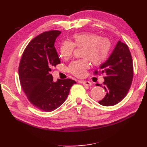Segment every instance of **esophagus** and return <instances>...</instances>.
Masks as SVG:
<instances>
[{
	"mask_svg": "<svg viewBox=\"0 0 147 147\" xmlns=\"http://www.w3.org/2000/svg\"><path fill=\"white\" fill-rule=\"evenodd\" d=\"M80 83L82 84H84V86H91V83L89 81H84V80H80L79 81Z\"/></svg>",
	"mask_w": 147,
	"mask_h": 147,
	"instance_id": "1",
	"label": "esophagus"
}]
</instances>
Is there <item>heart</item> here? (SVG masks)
<instances>
[{
	"label": "heart",
	"instance_id": "obj_1",
	"mask_svg": "<svg viewBox=\"0 0 147 147\" xmlns=\"http://www.w3.org/2000/svg\"><path fill=\"white\" fill-rule=\"evenodd\" d=\"M74 47H84L82 58L71 62L68 70L74 76L82 78L89 68V61L94 65L104 63L109 56L111 50V42L108 38L100 37L93 32H84L74 34L71 41H65L59 47V53L65 59H68L73 55Z\"/></svg>",
	"mask_w": 147,
	"mask_h": 147
}]
</instances>
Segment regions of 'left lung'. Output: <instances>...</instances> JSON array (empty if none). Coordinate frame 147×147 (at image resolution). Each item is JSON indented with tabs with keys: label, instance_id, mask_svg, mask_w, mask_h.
Returning a JSON list of instances; mask_svg holds the SVG:
<instances>
[{
	"label": "left lung",
	"instance_id": "obj_1",
	"mask_svg": "<svg viewBox=\"0 0 147 147\" xmlns=\"http://www.w3.org/2000/svg\"><path fill=\"white\" fill-rule=\"evenodd\" d=\"M100 69V73L106 75L103 88L106 94L98 103L105 106L115 105L126 96L133 79V61L127 45L119 41ZM97 73L95 71L94 74ZM96 86L100 85L96 84Z\"/></svg>",
	"mask_w": 147,
	"mask_h": 147
}]
</instances>
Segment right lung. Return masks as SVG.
<instances>
[{"label": "right lung", "instance_id": "1", "mask_svg": "<svg viewBox=\"0 0 147 147\" xmlns=\"http://www.w3.org/2000/svg\"><path fill=\"white\" fill-rule=\"evenodd\" d=\"M60 31L39 35L26 47L19 63L20 82L32 104L44 111L59 108L67 98L73 80H53L51 68L60 63L54 43Z\"/></svg>", "mask_w": 147, "mask_h": 147}]
</instances>
